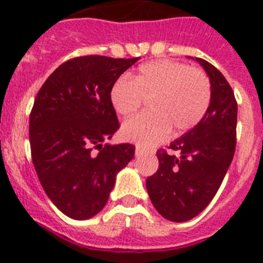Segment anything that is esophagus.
<instances>
[{
	"label": "esophagus",
	"mask_w": 263,
	"mask_h": 263,
	"mask_svg": "<svg viewBox=\"0 0 263 263\" xmlns=\"http://www.w3.org/2000/svg\"><path fill=\"white\" fill-rule=\"evenodd\" d=\"M145 153H146V150H143L141 146H137V147H136V155H137V157H141V155H143Z\"/></svg>",
	"instance_id": "esophagus-1"
}]
</instances>
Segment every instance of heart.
Here are the masks:
<instances>
[{
    "instance_id": "obj_1",
    "label": "heart",
    "mask_w": 263,
    "mask_h": 263,
    "mask_svg": "<svg viewBox=\"0 0 263 263\" xmlns=\"http://www.w3.org/2000/svg\"><path fill=\"white\" fill-rule=\"evenodd\" d=\"M152 100V110L126 121L122 136L142 146H153L168 136L194 129L206 115L212 85L205 72L174 60H154L138 68L133 80L120 79L110 90L118 115L132 116Z\"/></svg>"
}]
</instances>
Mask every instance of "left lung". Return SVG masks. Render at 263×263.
<instances>
[{
	"mask_svg": "<svg viewBox=\"0 0 263 263\" xmlns=\"http://www.w3.org/2000/svg\"><path fill=\"white\" fill-rule=\"evenodd\" d=\"M196 62L210 76V109L194 129L167 146L168 152L158 150L159 168L146 180L155 210L175 222L191 220L212 201L236 150L237 101L233 89L215 66L200 58Z\"/></svg>",
	"mask_w": 263,
	"mask_h": 263,
	"instance_id": "8db88e82",
	"label": "left lung"
}]
</instances>
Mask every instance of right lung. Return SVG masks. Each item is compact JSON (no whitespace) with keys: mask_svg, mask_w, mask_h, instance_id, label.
<instances>
[{"mask_svg":"<svg viewBox=\"0 0 263 263\" xmlns=\"http://www.w3.org/2000/svg\"><path fill=\"white\" fill-rule=\"evenodd\" d=\"M138 59L73 58L60 64L36 95L29 127L32 163L50 200L68 217L97 215L117 173L133 159L132 143L103 142L120 129L111 87Z\"/></svg>","mask_w":263,"mask_h":263,"instance_id":"1","label":"right lung"}]
</instances>
